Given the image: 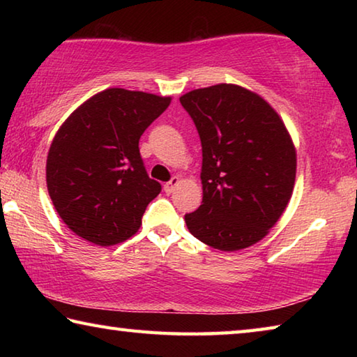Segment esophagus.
<instances>
[{"instance_id": "esophagus-1", "label": "esophagus", "mask_w": 357, "mask_h": 357, "mask_svg": "<svg viewBox=\"0 0 357 357\" xmlns=\"http://www.w3.org/2000/svg\"><path fill=\"white\" fill-rule=\"evenodd\" d=\"M181 183V179L178 178V176H173L170 181H168V183H165L164 184V190L167 192V193H172L174 189H176V185Z\"/></svg>"}]
</instances>
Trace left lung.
I'll list each match as a JSON object with an SVG mask.
<instances>
[{
  "instance_id": "1",
  "label": "left lung",
  "mask_w": 357,
  "mask_h": 357,
  "mask_svg": "<svg viewBox=\"0 0 357 357\" xmlns=\"http://www.w3.org/2000/svg\"><path fill=\"white\" fill-rule=\"evenodd\" d=\"M202 140V206L185 214L189 231L234 252L269 233L291 198L296 149L279 114L261 96L231 83L179 98Z\"/></svg>"
}]
</instances>
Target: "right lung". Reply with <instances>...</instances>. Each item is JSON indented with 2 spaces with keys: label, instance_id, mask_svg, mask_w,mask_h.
Here are the masks:
<instances>
[{
  "label": "right lung",
  "instance_id": "add662e5",
  "mask_svg": "<svg viewBox=\"0 0 357 357\" xmlns=\"http://www.w3.org/2000/svg\"><path fill=\"white\" fill-rule=\"evenodd\" d=\"M172 98L108 88L77 108L47 155L53 206L77 236L114 245L138 231L162 187L144 170L138 142Z\"/></svg>",
  "mask_w": 357,
  "mask_h": 357
}]
</instances>
